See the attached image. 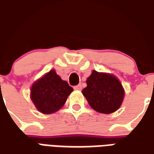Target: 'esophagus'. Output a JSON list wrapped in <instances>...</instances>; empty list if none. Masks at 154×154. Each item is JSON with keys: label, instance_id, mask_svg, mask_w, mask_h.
Instances as JSON below:
<instances>
[{"label": "esophagus", "instance_id": "obj_1", "mask_svg": "<svg viewBox=\"0 0 154 154\" xmlns=\"http://www.w3.org/2000/svg\"><path fill=\"white\" fill-rule=\"evenodd\" d=\"M74 89L75 90H82V84H79V85H77L76 87H74Z\"/></svg>", "mask_w": 154, "mask_h": 154}]
</instances>
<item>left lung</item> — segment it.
<instances>
[{
	"mask_svg": "<svg viewBox=\"0 0 154 154\" xmlns=\"http://www.w3.org/2000/svg\"><path fill=\"white\" fill-rule=\"evenodd\" d=\"M87 85L82 92L90 106L96 111L113 113L121 106L125 91L114 75L93 70L87 79Z\"/></svg>",
	"mask_w": 154,
	"mask_h": 154,
	"instance_id": "8db88e82",
	"label": "left lung"
}]
</instances>
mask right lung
<instances>
[{
    "instance_id": "1",
    "label": "right lung",
    "mask_w": 154,
    "mask_h": 154,
    "mask_svg": "<svg viewBox=\"0 0 154 154\" xmlns=\"http://www.w3.org/2000/svg\"><path fill=\"white\" fill-rule=\"evenodd\" d=\"M72 91V87L62 80L55 70H51L32 85L30 97L38 111L48 115L63 106Z\"/></svg>"
}]
</instances>
